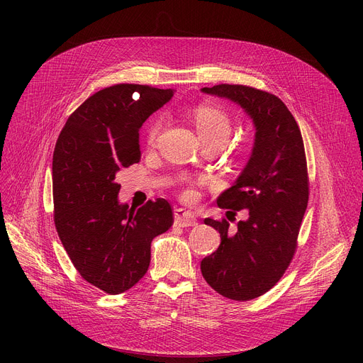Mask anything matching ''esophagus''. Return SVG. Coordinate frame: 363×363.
<instances>
[{
	"label": "esophagus",
	"instance_id": "34e87169",
	"mask_svg": "<svg viewBox=\"0 0 363 363\" xmlns=\"http://www.w3.org/2000/svg\"><path fill=\"white\" fill-rule=\"evenodd\" d=\"M175 222L182 226V228H186V226H194L197 223V218L193 212L189 211H185V208H175Z\"/></svg>",
	"mask_w": 363,
	"mask_h": 363
}]
</instances>
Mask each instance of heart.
Instances as JSON below:
<instances>
[{"instance_id":"obj_1","label":"heart","mask_w":363,"mask_h":363,"mask_svg":"<svg viewBox=\"0 0 363 363\" xmlns=\"http://www.w3.org/2000/svg\"><path fill=\"white\" fill-rule=\"evenodd\" d=\"M194 123L200 133L201 140L207 143H215L223 147L233 133V119L225 110L212 107V106H199L194 111ZM164 128V118L162 114L152 118L145 130L147 145L155 147L157 140ZM247 147H242L245 150ZM196 196V185L186 181V186L184 189L185 199H193Z\"/></svg>"}]
</instances>
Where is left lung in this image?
<instances>
[{
    "instance_id": "8db88e82",
    "label": "left lung",
    "mask_w": 363,
    "mask_h": 363,
    "mask_svg": "<svg viewBox=\"0 0 363 363\" xmlns=\"http://www.w3.org/2000/svg\"><path fill=\"white\" fill-rule=\"evenodd\" d=\"M238 103L256 126L252 157L235 185L218 199L220 208L249 219H204L220 234L218 250L201 260V274L220 296L247 301L263 296L282 278L297 250L309 200L308 162L300 128L277 95L247 85L203 88Z\"/></svg>"
}]
</instances>
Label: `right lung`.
Masks as SVG:
<instances>
[{"mask_svg":"<svg viewBox=\"0 0 363 363\" xmlns=\"http://www.w3.org/2000/svg\"><path fill=\"white\" fill-rule=\"evenodd\" d=\"M174 91L118 84L92 94L76 108L52 155L57 234L76 271L107 294L133 287L148 271L155 237L174 225L164 199L138 211L119 204L118 172L141 160L140 128Z\"/></svg>","mask_w":363,"mask_h":363,"instance_id":"obj_1","label":"right lung"}]
</instances>
